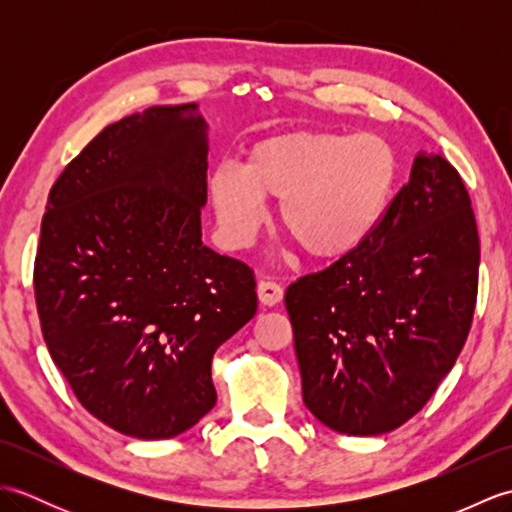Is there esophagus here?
Wrapping results in <instances>:
<instances>
[{"label": "esophagus", "instance_id": "obj_1", "mask_svg": "<svg viewBox=\"0 0 512 512\" xmlns=\"http://www.w3.org/2000/svg\"><path fill=\"white\" fill-rule=\"evenodd\" d=\"M257 297H259V301L264 303V306H277V303L284 299V288H281L279 284H275V281H270V279H262L257 284Z\"/></svg>", "mask_w": 512, "mask_h": 512}]
</instances>
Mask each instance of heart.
<instances>
[{"mask_svg":"<svg viewBox=\"0 0 512 512\" xmlns=\"http://www.w3.org/2000/svg\"><path fill=\"white\" fill-rule=\"evenodd\" d=\"M398 180L396 151L376 134L288 132L250 147L244 165L209 176L217 235L248 248L279 200V222L301 253L319 262L350 255L387 213Z\"/></svg>","mask_w":512,"mask_h":512,"instance_id":"heart-1","label":"heart"}]
</instances>
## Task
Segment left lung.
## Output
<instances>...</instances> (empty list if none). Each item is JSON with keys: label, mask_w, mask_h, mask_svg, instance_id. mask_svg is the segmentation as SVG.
Segmentation results:
<instances>
[{"label": "left lung", "mask_w": 512, "mask_h": 512, "mask_svg": "<svg viewBox=\"0 0 512 512\" xmlns=\"http://www.w3.org/2000/svg\"><path fill=\"white\" fill-rule=\"evenodd\" d=\"M480 237L460 173L413 158L376 231L286 290L303 402L345 436H380L427 405L471 330Z\"/></svg>", "instance_id": "8db88e82"}]
</instances>
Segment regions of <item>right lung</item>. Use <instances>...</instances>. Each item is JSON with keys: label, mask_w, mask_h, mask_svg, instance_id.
Masks as SVG:
<instances>
[{"label": "right lung", "mask_w": 512, "mask_h": 512, "mask_svg": "<svg viewBox=\"0 0 512 512\" xmlns=\"http://www.w3.org/2000/svg\"><path fill=\"white\" fill-rule=\"evenodd\" d=\"M198 105L107 125L50 189L35 299L54 365L94 418L167 440L215 405L217 347L255 317L253 270L202 244Z\"/></svg>", "instance_id": "obj_1"}]
</instances>
